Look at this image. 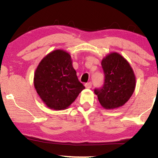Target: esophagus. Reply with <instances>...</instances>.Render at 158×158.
Here are the masks:
<instances>
[{
  "instance_id": "1",
  "label": "esophagus",
  "mask_w": 158,
  "mask_h": 158,
  "mask_svg": "<svg viewBox=\"0 0 158 158\" xmlns=\"http://www.w3.org/2000/svg\"><path fill=\"white\" fill-rule=\"evenodd\" d=\"M85 87L86 88V89H90V88L92 87V83L91 82L86 83V84H85Z\"/></svg>"
}]
</instances>
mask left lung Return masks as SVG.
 <instances>
[{"mask_svg": "<svg viewBox=\"0 0 158 158\" xmlns=\"http://www.w3.org/2000/svg\"><path fill=\"white\" fill-rule=\"evenodd\" d=\"M105 73V84L95 89L101 106L113 110L123 106L130 100L136 87V77L129 62L117 52H111L101 62Z\"/></svg>", "mask_w": 158, "mask_h": 158, "instance_id": "8db88e82", "label": "left lung"}]
</instances>
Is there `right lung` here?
<instances>
[{"label":"right lung","mask_w":158,"mask_h":158,"mask_svg":"<svg viewBox=\"0 0 158 158\" xmlns=\"http://www.w3.org/2000/svg\"><path fill=\"white\" fill-rule=\"evenodd\" d=\"M36 92L47 107L65 110L85 89L77 78L68 52L56 49L42 58L34 74Z\"/></svg>","instance_id":"obj_1"}]
</instances>
